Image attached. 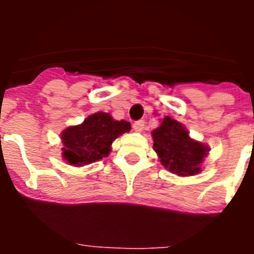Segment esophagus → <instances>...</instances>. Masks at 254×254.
<instances>
[{
	"mask_svg": "<svg viewBox=\"0 0 254 254\" xmlns=\"http://www.w3.org/2000/svg\"><path fill=\"white\" fill-rule=\"evenodd\" d=\"M143 127H145V122L143 121H136L133 123V129L136 132H141L143 129Z\"/></svg>",
	"mask_w": 254,
	"mask_h": 254,
	"instance_id": "obj_1",
	"label": "esophagus"
}]
</instances>
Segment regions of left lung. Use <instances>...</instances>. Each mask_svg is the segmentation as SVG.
Listing matches in <instances>:
<instances>
[{
    "instance_id": "left-lung-1",
    "label": "left lung",
    "mask_w": 254,
    "mask_h": 254,
    "mask_svg": "<svg viewBox=\"0 0 254 254\" xmlns=\"http://www.w3.org/2000/svg\"><path fill=\"white\" fill-rule=\"evenodd\" d=\"M152 138L154 150L161 164L173 174L188 177L201 172L208 147L192 140L182 123L165 117L158 128L152 131Z\"/></svg>"
}]
</instances>
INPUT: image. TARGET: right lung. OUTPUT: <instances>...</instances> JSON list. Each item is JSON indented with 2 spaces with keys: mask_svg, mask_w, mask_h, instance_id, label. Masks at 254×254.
I'll return each instance as SVG.
<instances>
[{
  "mask_svg": "<svg viewBox=\"0 0 254 254\" xmlns=\"http://www.w3.org/2000/svg\"><path fill=\"white\" fill-rule=\"evenodd\" d=\"M129 129V122L113 120L109 113L91 114L81 125L67 127L62 132L64 159L75 167L95 163L108 156L112 142Z\"/></svg>",
  "mask_w": 254,
  "mask_h": 254,
  "instance_id": "1",
  "label": "right lung"
}]
</instances>
